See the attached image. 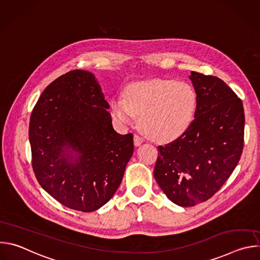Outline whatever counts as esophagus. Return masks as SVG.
Returning a JSON list of instances; mask_svg holds the SVG:
<instances>
[{"mask_svg":"<svg viewBox=\"0 0 260 260\" xmlns=\"http://www.w3.org/2000/svg\"><path fill=\"white\" fill-rule=\"evenodd\" d=\"M142 143H143V139H142L140 136L135 135V136H134V144H135V146L138 147V146H140Z\"/></svg>","mask_w":260,"mask_h":260,"instance_id":"obj_1","label":"esophagus"}]
</instances>
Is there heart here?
Here are the masks:
<instances>
[{
	"label": "heart",
	"mask_w": 260,
	"mask_h": 260,
	"mask_svg": "<svg viewBox=\"0 0 260 260\" xmlns=\"http://www.w3.org/2000/svg\"><path fill=\"white\" fill-rule=\"evenodd\" d=\"M198 94L186 82L150 79L128 84L123 98L112 101L113 115L123 123L138 118L140 131L155 141L180 137L191 124Z\"/></svg>",
	"instance_id": "b5f03b06"
}]
</instances>
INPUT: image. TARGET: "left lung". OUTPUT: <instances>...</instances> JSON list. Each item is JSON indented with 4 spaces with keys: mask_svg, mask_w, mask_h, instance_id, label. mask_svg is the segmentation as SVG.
I'll return each mask as SVG.
<instances>
[{
    "mask_svg": "<svg viewBox=\"0 0 260 260\" xmlns=\"http://www.w3.org/2000/svg\"><path fill=\"white\" fill-rule=\"evenodd\" d=\"M198 106L189 127L158 146L154 178L174 204L192 207L211 199L230 178L244 147L242 100L223 80L191 72Z\"/></svg>",
    "mask_w": 260,
    "mask_h": 260,
    "instance_id": "8db88e82",
    "label": "left lung"
}]
</instances>
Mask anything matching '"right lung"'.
I'll return each instance as SVG.
<instances>
[{"label":"right lung","mask_w":260,"mask_h":260,"mask_svg":"<svg viewBox=\"0 0 260 260\" xmlns=\"http://www.w3.org/2000/svg\"><path fill=\"white\" fill-rule=\"evenodd\" d=\"M109 107L93 74L74 70L51 82L32 109L35 176L70 209L92 212L108 203L133 155V134L114 131Z\"/></svg>","instance_id":"right-lung-1"}]
</instances>
